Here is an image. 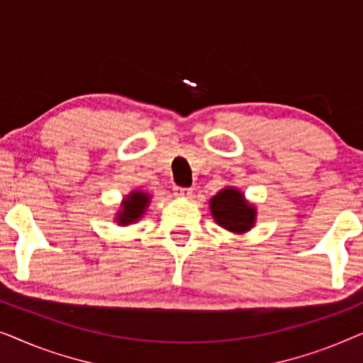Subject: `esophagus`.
Listing matches in <instances>:
<instances>
[{"label": "esophagus", "instance_id": "1", "mask_svg": "<svg viewBox=\"0 0 363 363\" xmlns=\"http://www.w3.org/2000/svg\"><path fill=\"white\" fill-rule=\"evenodd\" d=\"M193 190L188 186H175V195L182 196V198H190Z\"/></svg>", "mask_w": 363, "mask_h": 363}]
</instances>
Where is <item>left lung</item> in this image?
Segmentation results:
<instances>
[{
	"mask_svg": "<svg viewBox=\"0 0 363 363\" xmlns=\"http://www.w3.org/2000/svg\"><path fill=\"white\" fill-rule=\"evenodd\" d=\"M211 213L218 225L233 233H245L255 225L256 211L235 188H225L211 198Z\"/></svg>",
	"mask_w": 363,
	"mask_h": 363,
	"instance_id": "left-lung-1",
	"label": "left lung"
}]
</instances>
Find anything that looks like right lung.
<instances>
[{
  "label": "right lung",
  "mask_w": 363,
  "mask_h": 363,
  "mask_svg": "<svg viewBox=\"0 0 363 363\" xmlns=\"http://www.w3.org/2000/svg\"><path fill=\"white\" fill-rule=\"evenodd\" d=\"M148 205V195L142 191H133L128 195V198L123 201V210L118 213V223L121 225H128V223L137 221L138 218L143 215L145 208Z\"/></svg>",
  "instance_id": "1"
}]
</instances>
